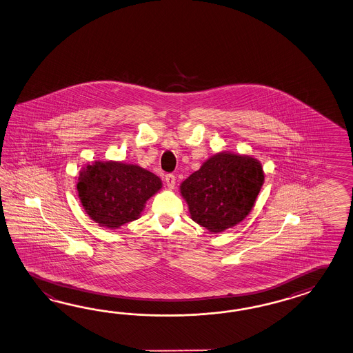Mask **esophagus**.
I'll list each match as a JSON object with an SVG mask.
<instances>
[{"mask_svg":"<svg viewBox=\"0 0 353 353\" xmlns=\"http://www.w3.org/2000/svg\"><path fill=\"white\" fill-rule=\"evenodd\" d=\"M175 175L174 174H166V176H165V183H166V185L172 190L175 187Z\"/></svg>","mask_w":353,"mask_h":353,"instance_id":"34e87169","label":"esophagus"}]
</instances>
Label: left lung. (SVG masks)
<instances>
[{"mask_svg": "<svg viewBox=\"0 0 353 353\" xmlns=\"http://www.w3.org/2000/svg\"><path fill=\"white\" fill-rule=\"evenodd\" d=\"M263 183L260 163L248 156L219 154L181 183L190 216L210 232L232 228L252 210Z\"/></svg>", "mask_w": 353, "mask_h": 353, "instance_id": "1", "label": "left lung"}]
</instances>
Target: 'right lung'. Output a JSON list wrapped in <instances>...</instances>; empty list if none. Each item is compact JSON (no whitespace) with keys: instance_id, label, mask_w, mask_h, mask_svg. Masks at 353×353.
Here are the masks:
<instances>
[{"instance_id":"add662e5","label":"right lung","mask_w":353,"mask_h":353,"mask_svg":"<svg viewBox=\"0 0 353 353\" xmlns=\"http://www.w3.org/2000/svg\"><path fill=\"white\" fill-rule=\"evenodd\" d=\"M161 185L159 176L137 165L96 161L81 172L77 188L91 219L100 225L118 229L137 220L145 201Z\"/></svg>"}]
</instances>
